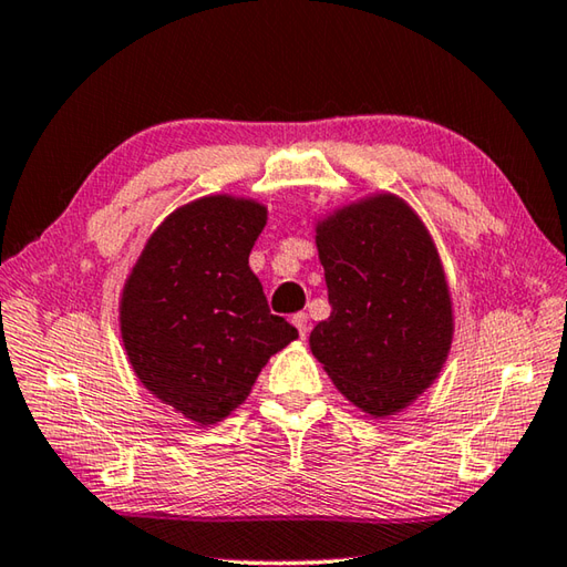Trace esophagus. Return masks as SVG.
<instances>
[{
	"instance_id": "1",
	"label": "esophagus",
	"mask_w": 567,
	"mask_h": 567,
	"mask_svg": "<svg viewBox=\"0 0 567 567\" xmlns=\"http://www.w3.org/2000/svg\"><path fill=\"white\" fill-rule=\"evenodd\" d=\"M292 324L297 327L299 337H302V339L309 334V317H307L305 312H297V315L292 317Z\"/></svg>"
}]
</instances>
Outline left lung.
<instances>
[{
    "mask_svg": "<svg viewBox=\"0 0 567 567\" xmlns=\"http://www.w3.org/2000/svg\"><path fill=\"white\" fill-rule=\"evenodd\" d=\"M331 315L309 349L363 413H401L435 383L454 334L445 268L423 220L373 194L317 220Z\"/></svg>",
    "mask_w": 567,
    "mask_h": 567,
    "instance_id": "1",
    "label": "left lung"
}]
</instances>
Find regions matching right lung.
Instances as JSON below:
<instances>
[{"instance_id":"right-lung-1","label":"right lung","mask_w":567,"mask_h":567,"mask_svg":"<svg viewBox=\"0 0 567 567\" xmlns=\"http://www.w3.org/2000/svg\"><path fill=\"white\" fill-rule=\"evenodd\" d=\"M268 224L255 198L214 194L162 220L120 297V334L140 383L192 423L226 420L297 339L270 315L248 258Z\"/></svg>"}]
</instances>
